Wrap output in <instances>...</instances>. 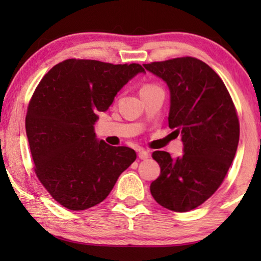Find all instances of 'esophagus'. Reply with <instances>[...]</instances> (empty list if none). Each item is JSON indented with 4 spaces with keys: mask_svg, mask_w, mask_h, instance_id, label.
<instances>
[{
    "mask_svg": "<svg viewBox=\"0 0 261 261\" xmlns=\"http://www.w3.org/2000/svg\"><path fill=\"white\" fill-rule=\"evenodd\" d=\"M138 155L141 160H146L149 156V153L147 151H145V149H140V151H139V153H138Z\"/></svg>",
    "mask_w": 261,
    "mask_h": 261,
    "instance_id": "obj_1",
    "label": "esophagus"
}]
</instances>
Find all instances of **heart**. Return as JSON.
Wrapping results in <instances>:
<instances>
[{
    "instance_id": "obj_1",
    "label": "heart",
    "mask_w": 261,
    "mask_h": 261,
    "mask_svg": "<svg viewBox=\"0 0 261 261\" xmlns=\"http://www.w3.org/2000/svg\"><path fill=\"white\" fill-rule=\"evenodd\" d=\"M151 87H153V85H146V87H144L142 89H145V88H151Z\"/></svg>"
}]
</instances>
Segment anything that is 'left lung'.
<instances>
[{"mask_svg": "<svg viewBox=\"0 0 261 261\" xmlns=\"http://www.w3.org/2000/svg\"><path fill=\"white\" fill-rule=\"evenodd\" d=\"M170 90L169 127L183 154L153 152L160 174L151 183L156 203L177 213L197 208L222 183L238 149L240 126L229 92L209 65L191 57L144 64Z\"/></svg>", "mask_w": 261, "mask_h": 261, "instance_id": "obj_1", "label": "left lung"}]
</instances>
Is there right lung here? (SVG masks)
<instances>
[{
	"label": "right lung",
	"mask_w": 261,
	"mask_h": 261,
	"mask_svg": "<svg viewBox=\"0 0 261 261\" xmlns=\"http://www.w3.org/2000/svg\"><path fill=\"white\" fill-rule=\"evenodd\" d=\"M138 73H145L139 64L67 59L53 66L35 89L26 115L34 170L65 208L85 210L105 201L137 159L134 149L98 140L95 123Z\"/></svg>",
	"instance_id": "obj_1"
}]
</instances>
